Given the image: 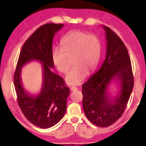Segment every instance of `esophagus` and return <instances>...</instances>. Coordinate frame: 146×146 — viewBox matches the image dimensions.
<instances>
[{"label":"esophagus","mask_w":146,"mask_h":146,"mask_svg":"<svg viewBox=\"0 0 146 146\" xmlns=\"http://www.w3.org/2000/svg\"><path fill=\"white\" fill-rule=\"evenodd\" d=\"M70 90H71V91H76V90H78V88H76V87H71Z\"/></svg>","instance_id":"esophagus-1"}]
</instances>
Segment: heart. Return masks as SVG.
<instances>
[{
    "mask_svg": "<svg viewBox=\"0 0 146 146\" xmlns=\"http://www.w3.org/2000/svg\"><path fill=\"white\" fill-rule=\"evenodd\" d=\"M60 46L61 48H54L51 53L54 66L65 73L70 66L69 59L72 58L73 66L66 75V81L70 85L80 84L98 65L102 53L100 39L94 34L74 30L64 36Z\"/></svg>",
    "mask_w": 146,
    "mask_h": 146,
    "instance_id": "1",
    "label": "heart"
}]
</instances>
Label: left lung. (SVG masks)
<instances>
[{"label":"left lung","instance_id":"1","mask_svg":"<svg viewBox=\"0 0 146 146\" xmlns=\"http://www.w3.org/2000/svg\"><path fill=\"white\" fill-rule=\"evenodd\" d=\"M107 40L102 66L82 85L83 110L88 119L99 127H108L122 115L131 94L134 78L129 55L122 40L109 27L103 26ZM113 80L120 82L121 90L114 99L107 88Z\"/></svg>","mask_w":146,"mask_h":146}]
</instances>
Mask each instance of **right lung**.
<instances>
[{
    "mask_svg": "<svg viewBox=\"0 0 146 146\" xmlns=\"http://www.w3.org/2000/svg\"><path fill=\"white\" fill-rule=\"evenodd\" d=\"M63 26L49 23L36 29L24 44L14 73L17 102L22 112L31 123L44 129L53 126L63 118L70 95L64 79L51 69L54 68L51 58L53 36ZM32 60L43 64V86L38 96L29 94L21 82V68Z\"/></svg>",
    "mask_w": 146,
    "mask_h": 146,
    "instance_id": "right-lung-1",
    "label": "right lung"
}]
</instances>
